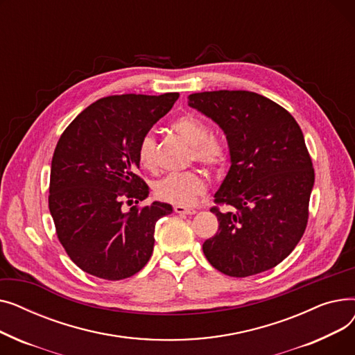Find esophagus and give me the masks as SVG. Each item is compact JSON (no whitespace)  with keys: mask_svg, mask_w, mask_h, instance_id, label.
Listing matches in <instances>:
<instances>
[{"mask_svg":"<svg viewBox=\"0 0 355 355\" xmlns=\"http://www.w3.org/2000/svg\"><path fill=\"white\" fill-rule=\"evenodd\" d=\"M174 211L177 214H187V216H193L197 213L196 209L193 207H187V206H174Z\"/></svg>","mask_w":355,"mask_h":355,"instance_id":"esophagus-1","label":"esophagus"}]
</instances>
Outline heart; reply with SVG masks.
Segmentation results:
<instances>
[{
  "label": "heart",
  "instance_id": "heart-1",
  "mask_svg": "<svg viewBox=\"0 0 355 355\" xmlns=\"http://www.w3.org/2000/svg\"><path fill=\"white\" fill-rule=\"evenodd\" d=\"M173 129L191 145V159L210 168H220L227 161L225 144L211 137V130L206 122L187 115L178 118L173 123ZM155 138L153 134H146L138 145V159L146 170H153L155 166ZM204 189H206V181L197 170L171 173L154 185L155 196L161 201L177 204V206H190Z\"/></svg>",
  "mask_w": 355,
  "mask_h": 355
}]
</instances>
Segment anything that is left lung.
I'll list each match as a JSON object with an SVG mask.
<instances>
[{
  "mask_svg": "<svg viewBox=\"0 0 355 355\" xmlns=\"http://www.w3.org/2000/svg\"><path fill=\"white\" fill-rule=\"evenodd\" d=\"M189 106L226 135L230 168L214 201L218 232L204 241L213 268L233 277L269 270L301 240L315 174L304 134L286 109L248 90L193 93Z\"/></svg>",
  "mask_w": 355,
  "mask_h": 355,
  "instance_id": "8db88e82",
  "label": "left lung"
}]
</instances>
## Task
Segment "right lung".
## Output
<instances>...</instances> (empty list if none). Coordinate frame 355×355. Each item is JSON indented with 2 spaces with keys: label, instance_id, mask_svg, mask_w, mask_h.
Listing matches in <instances>:
<instances>
[{
  "label": "right lung",
  "instance_id": "right-lung-1",
  "mask_svg": "<svg viewBox=\"0 0 355 355\" xmlns=\"http://www.w3.org/2000/svg\"><path fill=\"white\" fill-rule=\"evenodd\" d=\"M178 96H107L62 134L51 159L49 209L60 243L83 272L119 281L151 257L155 223L173 206L154 201L123 211L122 196L148 197V185L137 175L138 145Z\"/></svg>",
  "mask_w": 355,
  "mask_h": 355
}]
</instances>
